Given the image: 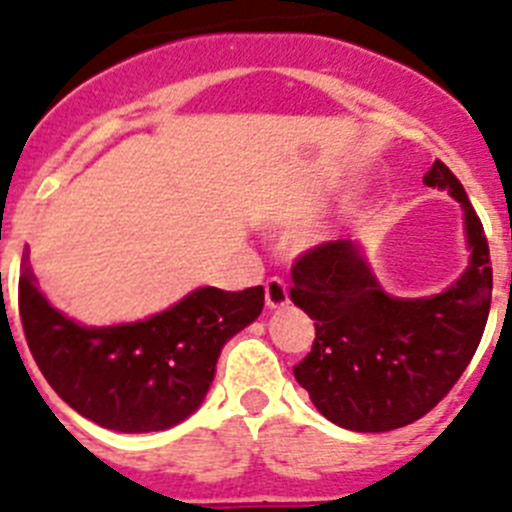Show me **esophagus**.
<instances>
[{
	"mask_svg": "<svg viewBox=\"0 0 512 512\" xmlns=\"http://www.w3.org/2000/svg\"><path fill=\"white\" fill-rule=\"evenodd\" d=\"M264 292H266V307L269 309H284L289 304V289L281 279L266 281Z\"/></svg>",
	"mask_w": 512,
	"mask_h": 512,
	"instance_id": "34e87169",
	"label": "esophagus"
}]
</instances>
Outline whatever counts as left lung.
Wrapping results in <instances>:
<instances>
[{"label":"left lung","mask_w":512,"mask_h":512,"mask_svg":"<svg viewBox=\"0 0 512 512\" xmlns=\"http://www.w3.org/2000/svg\"><path fill=\"white\" fill-rule=\"evenodd\" d=\"M424 185L457 200L470 251L462 274L439 294H388L363 241L322 243L294 264L289 297L314 320L312 353L294 378L342 429L375 434L429 414L470 365L485 332L492 264L480 218L439 159Z\"/></svg>","instance_id":"left-lung-1"}]
</instances>
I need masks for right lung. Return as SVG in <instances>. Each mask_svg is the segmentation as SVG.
<instances>
[{"instance_id": "obj_1", "label": "right lung", "mask_w": 512, "mask_h": 512, "mask_svg": "<svg viewBox=\"0 0 512 512\" xmlns=\"http://www.w3.org/2000/svg\"><path fill=\"white\" fill-rule=\"evenodd\" d=\"M264 309V287H198L137 322L88 327L40 292L32 266L20 274L27 345L53 391L93 424L124 434L177 426L200 409L220 350Z\"/></svg>"}]
</instances>
